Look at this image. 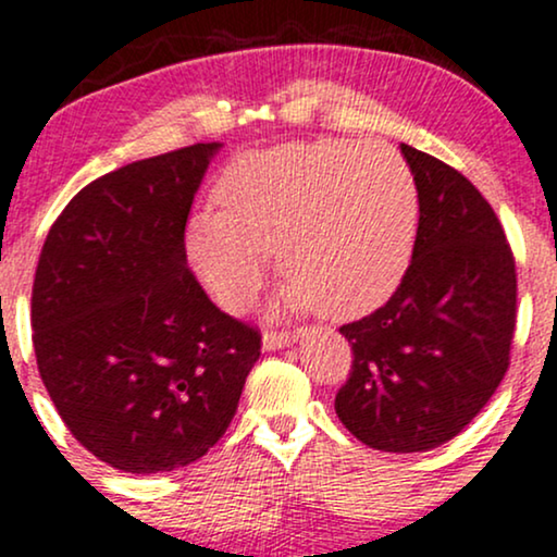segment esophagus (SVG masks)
<instances>
[{"mask_svg": "<svg viewBox=\"0 0 557 557\" xmlns=\"http://www.w3.org/2000/svg\"><path fill=\"white\" fill-rule=\"evenodd\" d=\"M298 337V332H283V330H267L261 343H264L267 350H280L285 345H290Z\"/></svg>", "mask_w": 557, "mask_h": 557, "instance_id": "34e87169", "label": "esophagus"}]
</instances>
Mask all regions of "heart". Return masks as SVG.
Segmentation results:
<instances>
[{"label": "heart", "mask_w": 557, "mask_h": 557, "mask_svg": "<svg viewBox=\"0 0 557 557\" xmlns=\"http://www.w3.org/2000/svg\"><path fill=\"white\" fill-rule=\"evenodd\" d=\"M222 209L188 225V257L207 290L240 311L277 251L293 306L356 319L398 290L413 259L419 188L398 151L311 140L235 159L216 183Z\"/></svg>", "instance_id": "b5f03b06"}]
</instances>
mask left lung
Here are the masks:
<instances>
[{"label": "left lung", "mask_w": 557, "mask_h": 557, "mask_svg": "<svg viewBox=\"0 0 557 557\" xmlns=\"http://www.w3.org/2000/svg\"><path fill=\"white\" fill-rule=\"evenodd\" d=\"M400 151L419 188L413 259L385 306L341 327L354 363L335 411L374 450L421 453L466 430L508 372L516 259L461 172Z\"/></svg>", "instance_id": "left-lung-1"}]
</instances>
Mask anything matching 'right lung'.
Segmentation results:
<instances>
[{
	"label": "right lung",
	"instance_id": "add662e5",
	"mask_svg": "<svg viewBox=\"0 0 557 557\" xmlns=\"http://www.w3.org/2000/svg\"><path fill=\"white\" fill-rule=\"evenodd\" d=\"M220 144L107 172L57 216L30 327L57 413L99 461L159 474L225 434L261 332L225 314L185 259V222Z\"/></svg>",
	"mask_w": 557,
	"mask_h": 557
}]
</instances>
